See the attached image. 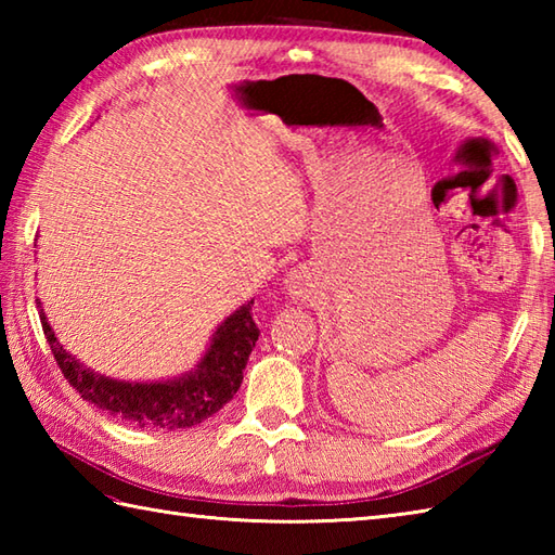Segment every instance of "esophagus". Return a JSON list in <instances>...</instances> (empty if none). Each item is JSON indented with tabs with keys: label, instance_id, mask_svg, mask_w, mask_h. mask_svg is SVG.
<instances>
[{
	"label": "esophagus",
	"instance_id": "esophagus-1",
	"mask_svg": "<svg viewBox=\"0 0 555 555\" xmlns=\"http://www.w3.org/2000/svg\"><path fill=\"white\" fill-rule=\"evenodd\" d=\"M293 288H298V286H296V284H293Z\"/></svg>",
	"mask_w": 555,
	"mask_h": 555
}]
</instances>
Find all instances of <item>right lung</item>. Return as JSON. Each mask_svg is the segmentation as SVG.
I'll use <instances>...</instances> for the list:
<instances>
[{
	"label": "right lung",
	"instance_id": "add662e5",
	"mask_svg": "<svg viewBox=\"0 0 555 555\" xmlns=\"http://www.w3.org/2000/svg\"><path fill=\"white\" fill-rule=\"evenodd\" d=\"M40 322L59 370L82 400L128 424L159 429L195 427L227 405L241 388L243 370L259 336L250 300L219 324L205 358L193 372L169 382L133 384L109 379L80 364L59 346L42 310Z\"/></svg>",
	"mask_w": 555,
	"mask_h": 555
}]
</instances>
